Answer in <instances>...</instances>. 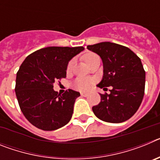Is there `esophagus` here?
I'll return each mask as SVG.
<instances>
[{"mask_svg": "<svg viewBox=\"0 0 160 160\" xmlns=\"http://www.w3.org/2000/svg\"><path fill=\"white\" fill-rule=\"evenodd\" d=\"M81 95L83 96V97H87V96L89 95V94H88V93H83V92H82L81 93Z\"/></svg>", "mask_w": 160, "mask_h": 160, "instance_id": "obj_1", "label": "esophagus"}]
</instances>
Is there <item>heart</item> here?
<instances>
[{
    "label": "heart",
    "mask_w": 160,
    "mask_h": 160,
    "mask_svg": "<svg viewBox=\"0 0 160 160\" xmlns=\"http://www.w3.org/2000/svg\"><path fill=\"white\" fill-rule=\"evenodd\" d=\"M96 57H98V55H96L95 53H88L87 54L84 55V61L87 62V65L90 64V62L91 61L93 60L94 58H95ZM73 62H74V61L71 60L69 62L67 65V68H66V70L68 72L70 71L73 67ZM94 83V81H93L92 79L90 78H78L76 79L74 82L73 84V88L76 89V90H81V91H85V90H88L91 87V86Z\"/></svg>",
    "instance_id": "1"
}]
</instances>
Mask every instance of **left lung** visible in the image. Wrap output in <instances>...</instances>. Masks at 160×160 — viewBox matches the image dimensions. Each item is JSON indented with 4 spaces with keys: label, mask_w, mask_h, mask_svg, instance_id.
<instances>
[{
    "label": "left lung",
    "mask_w": 160,
    "mask_h": 160,
    "mask_svg": "<svg viewBox=\"0 0 160 160\" xmlns=\"http://www.w3.org/2000/svg\"><path fill=\"white\" fill-rule=\"evenodd\" d=\"M99 55L103 76L98 87H112L110 94H102L101 102L92 107L96 117L104 122L119 123L129 119L140 106L145 90V70L140 58L129 48L105 42L87 46Z\"/></svg>",
    "instance_id": "obj_1"
}]
</instances>
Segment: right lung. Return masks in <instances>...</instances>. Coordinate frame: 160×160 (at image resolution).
Returning <instances> with one entry per match:
<instances>
[{"label": "right lung", "instance_id": "obj_1", "mask_svg": "<svg viewBox=\"0 0 160 160\" xmlns=\"http://www.w3.org/2000/svg\"><path fill=\"white\" fill-rule=\"evenodd\" d=\"M82 50V46H49L29 54L21 65L15 92L21 111L36 128L54 131L71 119L80 93L69 89L58 94L53 90V83L66 77L69 62Z\"/></svg>", "mask_w": 160, "mask_h": 160}]
</instances>
